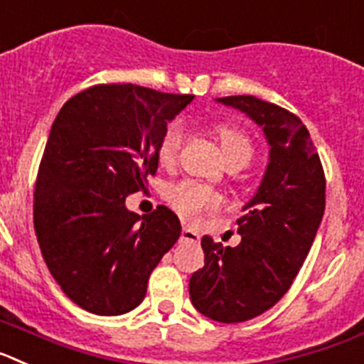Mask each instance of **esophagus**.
Returning <instances> with one entry per match:
<instances>
[{"instance_id":"obj_1","label":"esophagus","mask_w":364,"mask_h":364,"mask_svg":"<svg viewBox=\"0 0 364 364\" xmlns=\"http://www.w3.org/2000/svg\"><path fill=\"white\" fill-rule=\"evenodd\" d=\"M181 240H185V242H200L201 236H200V232H198V230L191 229V227H183Z\"/></svg>"}]
</instances>
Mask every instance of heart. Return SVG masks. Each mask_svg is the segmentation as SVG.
Here are the masks:
<instances>
[{"label":"heart","instance_id":"obj_1","mask_svg":"<svg viewBox=\"0 0 364 364\" xmlns=\"http://www.w3.org/2000/svg\"><path fill=\"white\" fill-rule=\"evenodd\" d=\"M218 139H220L221 150L225 156L227 163H242L243 166L251 161L252 148L251 139L243 134L242 129L230 128V126H221L218 129ZM185 141V126L181 121H173L166 126L164 134L161 135V141L157 144V159L163 166L170 168L178 163L179 150ZM168 201L173 210L183 218V220H198L207 210H214L220 207V196L210 188L198 183H179L173 185L168 191Z\"/></svg>","mask_w":364,"mask_h":364}]
</instances>
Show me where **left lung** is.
Returning <instances> with one entry per match:
<instances>
[{"label": "left lung", "mask_w": 364, "mask_h": 364, "mask_svg": "<svg viewBox=\"0 0 364 364\" xmlns=\"http://www.w3.org/2000/svg\"><path fill=\"white\" fill-rule=\"evenodd\" d=\"M216 102L245 113L269 144L260 185L242 207V242L223 247L203 236L205 265L188 284L201 315L232 324L258 317L286 295L321 225L326 181L317 148L299 117L251 95Z\"/></svg>", "instance_id": "1"}]
</instances>
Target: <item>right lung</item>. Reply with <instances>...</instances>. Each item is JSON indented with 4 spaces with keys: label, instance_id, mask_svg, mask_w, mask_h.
Returning a JSON list of instances; mask_svg holds the SVG:
<instances>
[{
    "label": "right lung",
    "instance_id": "right-lung-1",
    "mask_svg": "<svg viewBox=\"0 0 364 364\" xmlns=\"http://www.w3.org/2000/svg\"><path fill=\"white\" fill-rule=\"evenodd\" d=\"M192 100L100 84L69 99L53 122L34 191V229L60 289L90 314L137 308L150 273L181 235L168 207L141 218L126 198L156 173L161 135Z\"/></svg>",
    "mask_w": 364,
    "mask_h": 364
}]
</instances>
